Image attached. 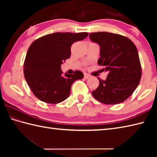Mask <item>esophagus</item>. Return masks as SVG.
<instances>
[{"label": "esophagus", "instance_id": "1", "mask_svg": "<svg viewBox=\"0 0 157 157\" xmlns=\"http://www.w3.org/2000/svg\"><path fill=\"white\" fill-rule=\"evenodd\" d=\"M90 75L89 74H88V73H84V78L86 79H88V78H90Z\"/></svg>", "mask_w": 157, "mask_h": 157}]
</instances>
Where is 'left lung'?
Here are the masks:
<instances>
[{"label":"left lung","instance_id":"8db88e82","mask_svg":"<svg viewBox=\"0 0 157 157\" xmlns=\"http://www.w3.org/2000/svg\"><path fill=\"white\" fill-rule=\"evenodd\" d=\"M89 37L101 46L98 63L109 71L106 80L98 78L99 86L92 96L105 105L123 102L134 92L142 77L137 48L131 40L117 34L99 32Z\"/></svg>","mask_w":157,"mask_h":157}]
</instances>
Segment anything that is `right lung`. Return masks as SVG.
Masks as SVG:
<instances>
[{
	"label": "right lung",
	"instance_id": "right-lung-1",
	"mask_svg": "<svg viewBox=\"0 0 157 157\" xmlns=\"http://www.w3.org/2000/svg\"><path fill=\"white\" fill-rule=\"evenodd\" d=\"M88 32H56L45 35L32 43L26 54L23 73L36 97L57 104L68 97L73 82L84 78L78 70L63 74L61 65L71 56L73 43L86 38Z\"/></svg>",
	"mask_w": 157,
	"mask_h": 157
}]
</instances>
